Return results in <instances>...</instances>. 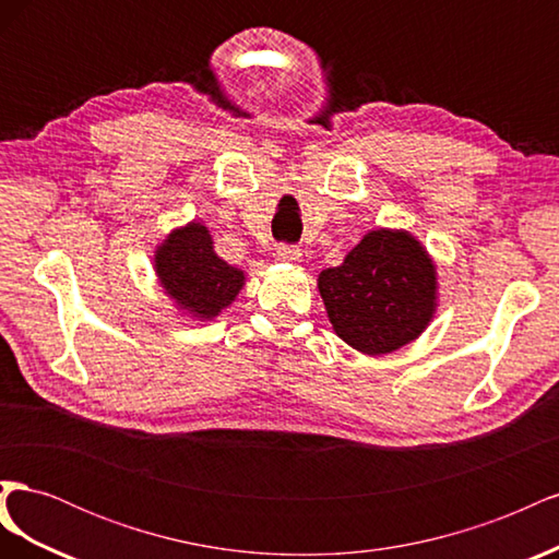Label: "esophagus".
<instances>
[{
    "instance_id": "esophagus-1",
    "label": "esophagus",
    "mask_w": 559,
    "mask_h": 559,
    "mask_svg": "<svg viewBox=\"0 0 559 559\" xmlns=\"http://www.w3.org/2000/svg\"><path fill=\"white\" fill-rule=\"evenodd\" d=\"M302 259V251L298 247H277V261L282 263H298Z\"/></svg>"
}]
</instances>
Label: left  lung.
<instances>
[{
    "mask_svg": "<svg viewBox=\"0 0 559 559\" xmlns=\"http://www.w3.org/2000/svg\"><path fill=\"white\" fill-rule=\"evenodd\" d=\"M317 286L337 337L368 357L417 341L438 308L433 259L408 230H368Z\"/></svg>",
    "mask_w": 559,
    "mask_h": 559,
    "instance_id": "obj_1",
    "label": "left lung"
}]
</instances>
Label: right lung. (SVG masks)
I'll return each instance as SVG.
<instances>
[{
	"mask_svg": "<svg viewBox=\"0 0 559 559\" xmlns=\"http://www.w3.org/2000/svg\"><path fill=\"white\" fill-rule=\"evenodd\" d=\"M154 270L175 308L198 321L222 314L245 286L242 270L216 257L212 235L200 222L167 235L154 251Z\"/></svg>",
	"mask_w": 559,
	"mask_h": 559,
	"instance_id": "obj_1",
	"label": "right lung"
}]
</instances>
